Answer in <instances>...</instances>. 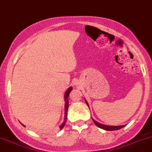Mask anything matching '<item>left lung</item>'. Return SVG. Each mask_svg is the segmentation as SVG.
Here are the masks:
<instances>
[{"mask_svg":"<svg viewBox=\"0 0 152 152\" xmlns=\"http://www.w3.org/2000/svg\"><path fill=\"white\" fill-rule=\"evenodd\" d=\"M86 104L88 105L87 102H86ZM89 106V105H88ZM94 122V124H95L96 125L98 126L99 127H100V128H102V129H104L106 130V131H115V130H119L121 129V128H122V127H124L125 125H122V126H107V125H104V124H101L98 123V122L95 121L94 120H93Z\"/></svg>","mask_w":152,"mask_h":152,"instance_id":"1","label":"left lung"}]
</instances>
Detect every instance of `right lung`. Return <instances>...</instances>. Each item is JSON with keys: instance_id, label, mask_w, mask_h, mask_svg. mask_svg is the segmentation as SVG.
Here are the masks:
<instances>
[{"instance_id": "add662e5", "label": "right lung", "mask_w": 152, "mask_h": 152, "mask_svg": "<svg viewBox=\"0 0 152 152\" xmlns=\"http://www.w3.org/2000/svg\"><path fill=\"white\" fill-rule=\"evenodd\" d=\"M72 91V87L69 88V90L66 91V94H65V100H66V104H65V107H66V109H65V110H66V112H65V121L64 122L62 123V125L59 127V128L60 129H62L63 127H64L65 124H66V120H67V111H68V108H69V100H67L69 97V95L70 92Z\"/></svg>"}]
</instances>
